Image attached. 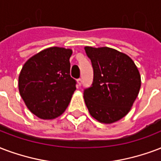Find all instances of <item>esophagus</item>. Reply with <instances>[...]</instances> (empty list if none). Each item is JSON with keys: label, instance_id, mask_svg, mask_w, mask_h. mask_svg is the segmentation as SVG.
I'll return each instance as SVG.
<instances>
[{"label": "esophagus", "instance_id": "34e87169", "mask_svg": "<svg viewBox=\"0 0 161 161\" xmlns=\"http://www.w3.org/2000/svg\"><path fill=\"white\" fill-rule=\"evenodd\" d=\"M77 83H78V86H79V87H80L81 84H82V79H81V78L78 79V80H77Z\"/></svg>", "mask_w": 161, "mask_h": 161}]
</instances>
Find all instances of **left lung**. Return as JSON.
Segmentation results:
<instances>
[{
	"label": "left lung",
	"mask_w": 161,
	"mask_h": 161,
	"mask_svg": "<svg viewBox=\"0 0 161 161\" xmlns=\"http://www.w3.org/2000/svg\"><path fill=\"white\" fill-rule=\"evenodd\" d=\"M91 60L94 80L83 92L89 114L104 124L123 118L131 110L141 87L134 61L125 53L109 47L85 46Z\"/></svg>",
	"instance_id": "8db88e82"
}]
</instances>
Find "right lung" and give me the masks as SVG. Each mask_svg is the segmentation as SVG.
<instances>
[{
	"label": "right lung",
	"instance_id": "obj_1",
	"mask_svg": "<svg viewBox=\"0 0 161 161\" xmlns=\"http://www.w3.org/2000/svg\"><path fill=\"white\" fill-rule=\"evenodd\" d=\"M71 49L50 47L40 51L23 66L18 89L32 113L43 120H52L64 112L76 90L70 76Z\"/></svg>",
	"mask_w": 161,
	"mask_h": 161
}]
</instances>
